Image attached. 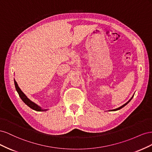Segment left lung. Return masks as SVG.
<instances>
[{
	"label": "left lung",
	"instance_id": "obj_1",
	"mask_svg": "<svg viewBox=\"0 0 152 152\" xmlns=\"http://www.w3.org/2000/svg\"><path fill=\"white\" fill-rule=\"evenodd\" d=\"M133 96H134V95H133L132 96V97H131V98L129 99V100L128 101V102H127V103H126L125 104H123L122 106H121V107H118V108H116V109H114V110H110V111H117V110H120V109H121V108H122L123 107H125V106L126 105V104H127L129 103L130 102H131V100L132 99V98H133Z\"/></svg>",
	"mask_w": 152,
	"mask_h": 152
}]
</instances>
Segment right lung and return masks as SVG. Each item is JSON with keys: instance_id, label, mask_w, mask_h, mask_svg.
<instances>
[{"instance_id": "obj_1", "label": "right lung", "mask_w": 152, "mask_h": 152, "mask_svg": "<svg viewBox=\"0 0 152 152\" xmlns=\"http://www.w3.org/2000/svg\"><path fill=\"white\" fill-rule=\"evenodd\" d=\"M14 81H15V87H16V91L18 92V94H19L20 98L22 99L23 102L28 107H29L30 108L33 109L35 111H37V112H44V111H46L48 110V109H43L42 107H40V106H39L38 104H37L36 103H35L34 102H31V101L27 98V96L23 93V92L20 88L18 86L17 82H16V80L14 79Z\"/></svg>"}]
</instances>
